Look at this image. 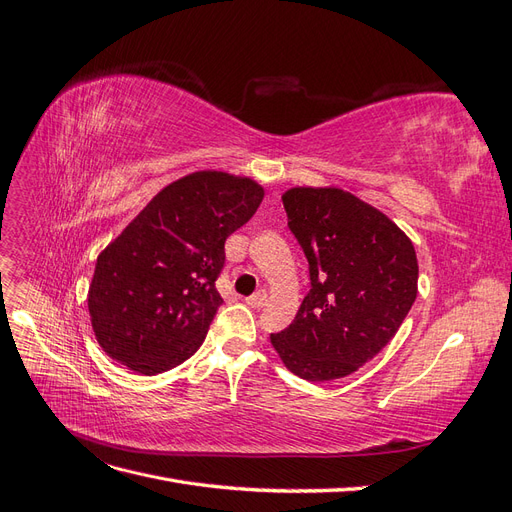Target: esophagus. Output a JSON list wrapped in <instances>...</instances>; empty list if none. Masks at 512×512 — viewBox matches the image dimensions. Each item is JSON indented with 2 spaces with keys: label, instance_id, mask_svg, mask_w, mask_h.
<instances>
[{
  "label": "esophagus",
  "instance_id": "1",
  "mask_svg": "<svg viewBox=\"0 0 512 512\" xmlns=\"http://www.w3.org/2000/svg\"><path fill=\"white\" fill-rule=\"evenodd\" d=\"M245 303L250 307H262L267 303V292L265 290H258L256 294H252V297H247Z\"/></svg>",
  "mask_w": 512,
  "mask_h": 512
}]
</instances>
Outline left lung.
Wrapping results in <instances>:
<instances>
[{
	"mask_svg": "<svg viewBox=\"0 0 512 512\" xmlns=\"http://www.w3.org/2000/svg\"><path fill=\"white\" fill-rule=\"evenodd\" d=\"M282 203L312 288L271 344L294 376L344 378L374 359L408 316L418 284L414 245L382 211L339 188H292Z\"/></svg>",
	"mask_w": 512,
	"mask_h": 512,
	"instance_id": "obj_1",
	"label": "left lung"
}]
</instances>
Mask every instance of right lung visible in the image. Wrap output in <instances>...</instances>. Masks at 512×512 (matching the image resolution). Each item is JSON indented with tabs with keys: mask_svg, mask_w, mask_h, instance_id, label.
Segmentation results:
<instances>
[{
	"mask_svg": "<svg viewBox=\"0 0 512 512\" xmlns=\"http://www.w3.org/2000/svg\"><path fill=\"white\" fill-rule=\"evenodd\" d=\"M265 190L247 177L198 170L173 181L98 256L87 305L98 344L136 374L188 361L224 303L226 239Z\"/></svg>",
	"mask_w": 512,
	"mask_h": 512,
	"instance_id": "1",
	"label": "right lung"
}]
</instances>
